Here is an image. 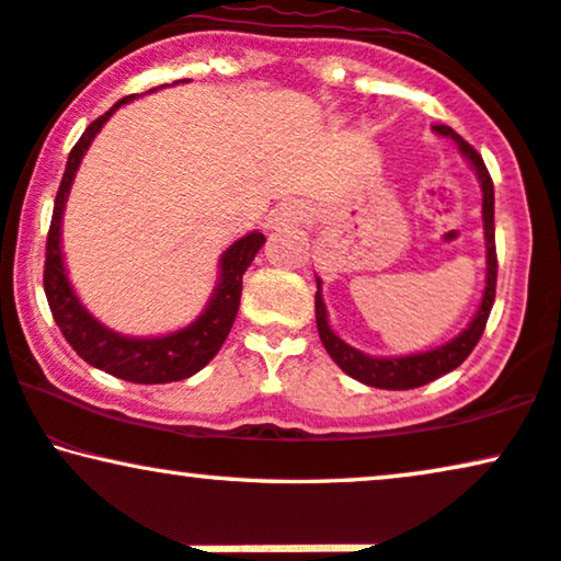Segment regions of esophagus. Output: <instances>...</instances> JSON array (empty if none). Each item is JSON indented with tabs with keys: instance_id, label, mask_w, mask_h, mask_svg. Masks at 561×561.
I'll return each mask as SVG.
<instances>
[{
	"instance_id": "1",
	"label": "esophagus",
	"mask_w": 561,
	"mask_h": 561,
	"mask_svg": "<svg viewBox=\"0 0 561 561\" xmlns=\"http://www.w3.org/2000/svg\"><path fill=\"white\" fill-rule=\"evenodd\" d=\"M307 218V206L298 201L280 203L278 208L271 210V218H267V229H283V227H296Z\"/></svg>"
}]
</instances>
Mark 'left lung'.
<instances>
[{"mask_svg":"<svg viewBox=\"0 0 561 561\" xmlns=\"http://www.w3.org/2000/svg\"><path fill=\"white\" fill-rule=\"evenodd\" d=\"M438 136L454 138L458 151L469 159V164L474 167L479 185H482V221H484V244H486V286L482 304H479L474 319H471L467 330L456 334L454 340H448L446 345L433 347V351L425 353H412V355H399V358H374V355H366L355 351L340 340L337 334L330 330V322H327V309L322 301V280L317 278V330L319 340H322L324 351L330 353V358L337 363L340 368L345 370L347 376L355 378V381L366 383V387L376 389H391V391H404V389H417L425 387V383L435 381V378L450 374V370L461 366L463 360L469 358V353L474 351L479 337H482L486 319H490L492 304H494V288H497V252H494V185L490 172H486L484 159L479 157V151L471 147V144L463 141L461 136L456 134L454 128L448 126H433Z\"/></svg>","mask_w":561,"mask_h":561,"instance_id":"8db88e82","label":"left lung"}]
</instances>
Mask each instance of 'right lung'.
Here are the masks:
<instances>
[{
  "mask_svg": "<svg viewBox=\"0 0 561 561\" xmlns=\"http://www.w3.org/2000/svg\"><path fill=\"white\" fill-rule=\"evenodd\" d=\"M183 82V79H180ZM134 100L123 98L115 103L105 115L92 121L79 141L71 149L67 170H64L61 185H58L56 201H54V216H50L48 242H46V265H43V288H46V298L50 314H54L58 330H61L67 343L75 347L77 355L90 366L105 370L115 378L134 383H170L183 381L198 374L203 366L214 360V355L221 351L224 340L234 324L239 311V298H242V275L260 247L265 244V237L260 231H250V234L237 239L227 252L218 260V283L210 294L206 309L201 317L191 322L183 330L162 334V337H126V334L107 330L100 324L90 311L82 307L75 288H71L67 267H64L61 254V216L67 208V198L75 183V174L82 164L84 151L90 149L94 136L105 126L107 118Z\"/></svg>",
  "mask_w": 561,
  "mask_h": 561,
  "instance_id": "obj_1",
  "label": "right lung"
}]
</instances>
